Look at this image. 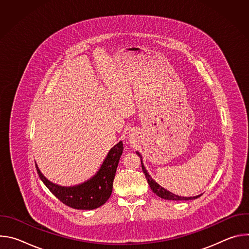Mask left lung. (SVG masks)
<instances>
[{
  "instance_id": "1",
  "label": "left lung",
  "mask_w": 249,
  "mask_h": 249,
  "mask_svg": "<svg viewBox=\"0 0 249 249\" xmlns=\"http://www.w3.org/2000/svg\"><path fill=\"white\" fill-rule=\"evenodd\" d=\"M137 155L140 157L141 159V163H142V169H143L145 175H146V178L148 180V183L151 187V189L153 190L154 193H156L159 197L162 198V199H166V200H175V201H181V200H193V199H196L198 197H200V195L196 196V197H181V196H177L169 191H167L166 189L162 188L161 186H160L155 180H153L152 177L150 176V174L147 172L144 164H143V161H142V156L137 152Z\"/></svg>"
}]
</instances>
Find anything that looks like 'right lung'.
<instances>
[{
    "instance_id": "obj_1",
    "label": "right lung",
    "mask_w": 249,
    "mask_h": 249,
    "mask_svg": "<svg viewBox=\"0 0 249 249\" xmlns=\"http://www.w3.org/2000/svg\"><path fill=\"white\" fill-rule=\"evenodd\" d=\"M119 142L108 153L98 172L89 181L74 187H61L46 179L36 165L37 173L46 187L65 205L77 210H93L102 206L112 193L113 180L123 153Z\"/></svg>"
}]
</instances>
